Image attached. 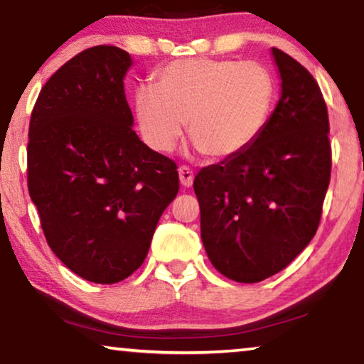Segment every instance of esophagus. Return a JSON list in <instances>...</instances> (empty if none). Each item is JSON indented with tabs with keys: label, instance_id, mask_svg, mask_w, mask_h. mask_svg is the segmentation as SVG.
<instances>
[{
	"label": "esophagus",
	"instance_id": "34e87169",
	"mask_svg": "<svg viewBox=\"0 0 364 364\" xmlns=\"http://www.w3.org/2000/svg\"><path fill=\"white\" fill-rule=\"evenodd\" d=\"M178 175H180V181L184 188H191L194 181V173L189 170L188 166L178 168Z\"/></svg>",
	"mask_w": 364,
	"mask_h": 364
}]
</instances>
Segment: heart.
I'll list each match as a JSON object with an SVG mask.
<instances>
[{"mask_svg": "<svg viewBox=\"0 0 364 364\" xmlns=\"http://www.w3.org/2000/svg\"><path fill=\"white\" fill-rule=\"evenodd\" d=\"M274 80L263 65L227 58H184L161 68L154 88L134 97L140 134L170 154L186 122L193 147L224 160L252 147L267 127Z\"/></svg>", "mask_w": 364, "mask_h": 364, "instance_id": "b5f03b06", "label": "heart"}]
</instances>
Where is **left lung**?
I'll return each mask as SVG.
<instances>
[{"instance_id":"8db88e82","label":"left lung","mask_w":364,"mask_h":364,"mask_svg":"<svg viewBox=\"0 0 364 364\" xmlns=\"http://www.w3.org/2000/svg\"><path fill=\"white\" fill-rule=\"evenodd\" d=\"M281 96L252 147L194 178L200 238L214 268L237 283L284 269L316 235L330 181L328 114L299 62L271 48Z\"/></svg>"}]
</instances>
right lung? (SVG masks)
I'll return each instance as SVG.
<instances>
[{
	"mask_svg": "<svg viewBox=\"0 0 364 364\" xmlns=\"http://www.w3.org/2000/svg\"><path fill=\"white\" fill-rule=\"evenodd\" d=\"M130 67L122 48H86L48 78L31 116L27 186L47 243L97 284L144 263L180 189L175 161L134 132L124 93Z\"/></svg>",
	"mask_w": 364,
	"mask_h": 364,
	"instance_id": "right-lung-1",
	"label": "right lung"
}]
</instances>
